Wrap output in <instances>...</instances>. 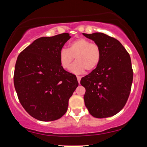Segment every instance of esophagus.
<instances>
[{"mask_svg":"<svg viewBox=\"0 0 147 147\" xmlns=\"http://www.w3.org/2000/svg\"><path fill=\"white\" fill-rule=\"evenodd\" d=\"M81 78L82 77H80V76H77V81H78L79 84H80V81H81Z\"/></svg>","mask_w":147,"mask_h":147,"instance_id":"34e87169","label":"esophagus"}]
</instances>
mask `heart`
Segmentation results:
<instances>
[{
	"instance_id": "1",
	"label": "heart",
	"mask_w": 147,
	"mask_h": 147,
	"mask_svg": "<svg viewBox=\"0 0 147 147\" xmlns=\"http://www.w3.org/2000/svg\"><path fill=\"white\" fill-rule=\"evenodd\" d=\"M101 55V49L98 45L91 43L86 38H80L72 41L68 49L62 48L59 54V59L61 66L67 70L75 58L76 61L70 67V71L80 75L86 70H95L100 62Z\"/></svg>"
}]
</instances>
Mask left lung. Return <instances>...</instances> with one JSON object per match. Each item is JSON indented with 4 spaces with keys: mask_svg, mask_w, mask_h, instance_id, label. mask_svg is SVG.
<instances>
[{
    "mask_svg": "<svg viewBox=\"0 0 147 147\" xmlns=\"http://www.w3.org/2000/svg\"><path fill=\"white\" fill-rule=\"evenodd\" d=\"M101 49L98 66L82 77L86 88L84 99L91 115L96 118L113 116L125 106L133 82L131 57L118 40L104 33H83Z\"/></svg>",
    "mask_w": 147,
    "mask_h": 147,
    "instance_id": "obj_1",
    "label": "left lung"
}]
</instances>
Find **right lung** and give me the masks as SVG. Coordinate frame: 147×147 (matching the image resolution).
<instances>
[{
	"instance_id": "1",
	"label": "right lung",
	"mask_w": 147,
	"mask_h": 147,
	"mask_svg": "<svg viewBox=\"0 0 147 147\" xmlns=\"http://www.w3.org/2000/svg\"><path fill=\"white\" fill-rule=\"evenodd\" d=\"M68 33L37 38L18 55L14 84L18 98L32 117L43 122L59 119L79 83L61 66L59 54Z\"/></svg>"
}]
</instances>
